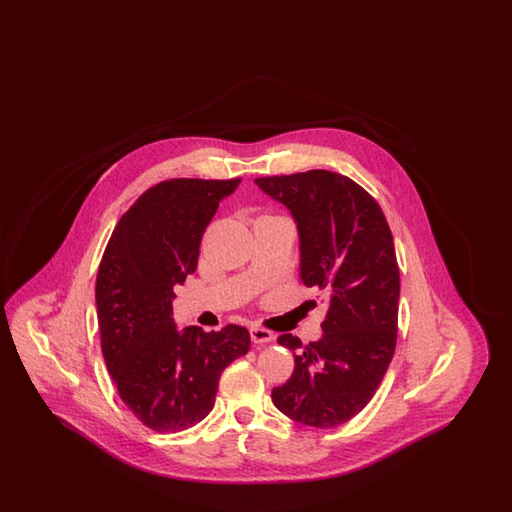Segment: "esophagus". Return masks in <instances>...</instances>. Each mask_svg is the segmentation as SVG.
Here are the masks:
<instances>
[{
    "mask_svg": "<svg viewBox=\"0 0 512 512\" xmlns=\"http://www.w3.org/2000/svg\"><path fill=\"white\" fill-rule=\"evenodd\" d=\"M249 334H251L253 343H268V341L274 340L272 332H268L265 328H259V326H251Z\"/></svg>",
    "mask_w": 512,
    "mask_h": 512,
    "instance_id": "34e87169",
    "label": "esophagus"
}]
</instances>
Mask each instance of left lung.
I'll use <instances>...</instances> for the list:
<instances>
[{
  "label": "left lung",
  "instance_id": "left-lung-1",
  "mask_svg": "<svg viewBox=\"0 0 512 512\" xmlns=\"http://www.w3.org/2000/svg\"><path fill=\"white\" fill-rule=\"evenodd\" d=\"M282 203L299 234V276L328 299L320 340L292 349V378L272 390V403L295 422L332 428L361 413L378 390L397 341L399 268L390 226L351 178L330 171L257 178Z\"/></svg>",
  "mask_w": 512,
  "mask_h": 512
}]
</instances>
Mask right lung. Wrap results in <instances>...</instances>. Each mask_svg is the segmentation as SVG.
Listing matches in <instances>:
<instances>
[{
    "label": "right lung",
    "instance_id": "obj_1",
    "mask_svg": "<svg viewBox=\"0 0 512 512\" xmlns=\"http://www.w3.org/2000/svg\"><path fill=\"white\" fill-rule=\"evenodd\" d=\"M234 180L174 178L122 215L96 280L101 351L124 405L155 432H180L215 407L222 370L249 351L244 326L176 328L174 286L197 268L199 244Z\"/></svg>",
    "mask_w": 512,
    "mask_h": 512
}]
</instances>
